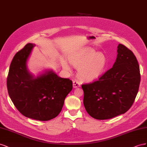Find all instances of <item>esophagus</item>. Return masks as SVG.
<instances>
[{
    "mask_svg": "<svg viewBox=\"0 0 147 147\" xmlns=\"http://www.w3.org/2000/svg\"><path fill=\"white\" fill-rule=\"evenodd\" d=\"M80 86H81V84L78 81L74 80L73 81V87L74 88H77V87H80Z\"/></svg>",
    "mask_w": 147,
    "mask_h": 147,
    "instance_id": "1",
    "label": "esophagus"
}]
</instances>
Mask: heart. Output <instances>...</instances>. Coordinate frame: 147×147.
Instances as JSON below:
<instances>
[{"instance_id": "1", "label": "heart", "mask_w": 147, "mask_h": 147, "mask_svg": "<svg viewBox=\"0 0 147 147\" xmlns=\"http://www.w3.org/2000/svg\"><path fill=\"white\" fill-rule=\"evenodd\" d=\"M71 62L75 68H78V77L82 81L91 82L102 76L108 65L107 57L94 50L87 49L71 58ZM65 68L69 67L64 63Z\"/></svg>"}]
</instances>
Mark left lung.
Returning <instances> with one entry per match:
<instances>
[{
	"instance_id": "8db88e82",
	"label": "left lung",
	"mask_w": 147,
	"mask_h": 147,
	"mask_svg": "<svg viewBox=\"0 0 147 147\" xmlns=\"http://www.w3.org/2000/svg\"><path fill=\"white\" fill-rule=\"evenodd\" d=\"M116 61L98 80L82 84L84 105L92 118L103 120L127 111L140 82L139 65L133 52L119 44Z\"/></svg>"
}]
</instances>
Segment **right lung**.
I'll list each match as a JSON object with an SVG mask.
<instances>
[{
	"label": "right lung",
	"mask_w": 147,
	"mask_h": 147,
	"mask_svg": "<svg viewBox=\"0 0 147 147\" xmlns=\"http://www.w3.org/2000/svg\"><path fill=\"white\" fill-rule=\"evenodd\" d=\"M34 44L29 43L15 54L7 79L8 93L16 109L29 118L49 121L61 111L65 99L73 89L69 79L48 71L34 78L26 63Z\"/></svg>",
	"instance_id": "obj_1"
}]
</instances>
